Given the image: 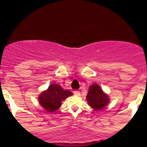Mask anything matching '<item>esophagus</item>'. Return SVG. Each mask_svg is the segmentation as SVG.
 I'll return each instance as SVG.
<instances>
[{
	"mask_svg": "<svg viewBox=\"0 0 147 147\" xmlns=\"http://www.w3.org/2000/svg\"><path fill=\"white\" fill-rule=\"evenodd\" d=\"M73 93H74V94H75V95H76V96L80 95V92L79 91H74Z\"/></svg>",
	"mask_w": 147,
	"mask_h": 147,
	"instance_id": "esophagus-1",
	"label": "esophagus"
}]
</instances>
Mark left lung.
<instances>
[{
	"instance_id": "obj_1",
	"label": "left lung",
	"mask_w": 147,
	"mask_h": 147,
	"mask_svg": "<svg viewBox=\"0 0 147 147\" xmlns=\"http://www.w3.org/2000/svg\"><path fill=\"white\" fill-rule=\"evenodd\" d=\"M86 99L89 106L96 111L103 109L109 104L110 100L109 95L97 84H92L90 86Z\"/></svg>"
}]
</instances>
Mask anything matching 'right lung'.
<instances>
[{
    "label": "right lung",
    "mask_w": 147,
    "mask_h": 147,
    "mask_svg": "<svg viewBox=\"0 0 147 147\" xmlns=\"http://www.w3.org/2000/svg\"><path fill=\"white\" fill-rule=\"evenodd\" d=\"M72 92L63 90L59 84L53 83L46 90L42 91L38 97L40 106L48 112H54L61 106L62 102L72 95Z\"/></svg>",
    "instance_id": "add662e5"
}]
</instances>
